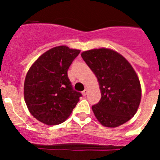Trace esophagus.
<instances>
[{"label": "esophagus", "mask_w": 160, "mask_h": 160, "mask_svg": "<svg viewBox=\"0 0 160 160\" xmlns=\"http://www.w3.org/2000/svg\"><path fill=\"white\" fill-rule=\"evenodd\" d=\"M87 93H88V90H87V89H85V90H83L82 92V94L83 96H86L87 94Z\"/></svg>", "instance_id": "34e87169"}]
</instances>
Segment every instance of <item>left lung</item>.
<instances>
[{
	"label": "left lung",
	"mask_w": 160,
	"mask_h": 160,
	"mask_svg": "<svg viewBox=\"0 0 160 160\" xmlns=\"http://www.w3.org/2000/svg\"><path fill=\"white\" fill-rule=\"evenodd\" d=\"M99 83L101 99L92 107L102 125L116 128L129 121L141 101L140 82L128 61L116 51L106 48L81 54Z\"/></svg>",
	"instance_id": "obj_1"
}]
</instances>
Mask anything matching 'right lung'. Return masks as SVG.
<instances>
[{"instance_id":"obj_1","label":"right lung","mask_w":160,"mask_h":160,"mask_svg":"<svg viewBox=\"0 0 160 160\" xmlns=\"http://www.w3.org/2000/svg\"><path fill=\"white\" fill-rule=\"evenodd\" d=\"M80 53L66 46H56L41 55L27 72L24 98L29 112L46 125L65 122L82 96L72 87L68 69Z\"/></svg>"}]
</instances>
